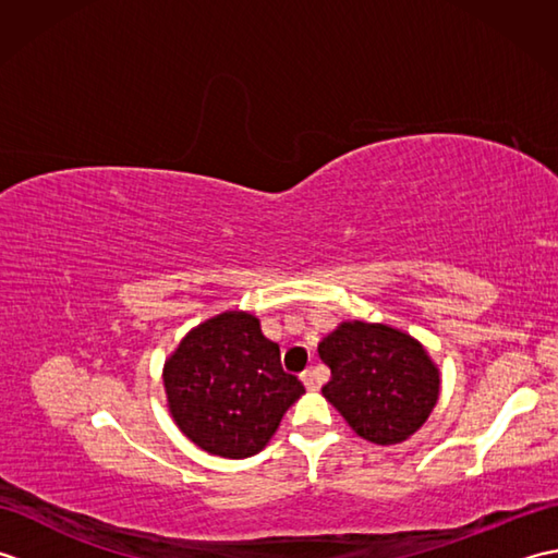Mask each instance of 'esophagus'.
I'll list each match as a JSON object with an SVG mask.
<instances>
[{
    "instance_id": "1",
    "label": "esophagus",
    "mask_w": 558,
    "mask_h": 558,
    "mask_svg": "<svg viewBox=\"0 0 558 558\" xmlns=\"http://www.w3.org/2000/svg\"><path fill=\"white\" fill-rule=\"evenodd\" d=\"M302 381H304V386L310 388V390H316L318 388V374L314 372V369H306V372H302Z\"/></svg>"
}]
</instances>
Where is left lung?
Returning a JSON list of instances; mask_svg holds the SVG:
<instances>
[{"instance_id": "8db88e82", "label": "left lung", "mask_w": 558, "mask_h": 558, "mask_svg": "<svg viewBox=\"0 0 558 558\" xmlns=\"http://www.w3.org/2000/svg\"><path fill=\"white\" fill-rule=\"evenodd\" d=\"M318 357L330 366L324 398L364 441L402 444L438 402V364L402 328L362 318L342 322L318 342Z\"/></svg>"}]
</instances>
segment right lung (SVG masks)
Wrapping results in <instances>:
<instances>
[{
    "label": "right lung",
    "instance_id": "obj_1",
    "mask_svg": "<svg viewBox=\"0 0 558 558\" xmlns=\"http://www.w3.org/2000/svg\"><path fill=\"white\" fill-rule=\"evenodd\" d=\"M162 386L180 432L220 458L264 450L304 386L286 374L280 348L248 312H222L194 326L165 360Z\"/></svg>",
    "mask_w": 558,
    "mask_h": 558
}]
</instances>
